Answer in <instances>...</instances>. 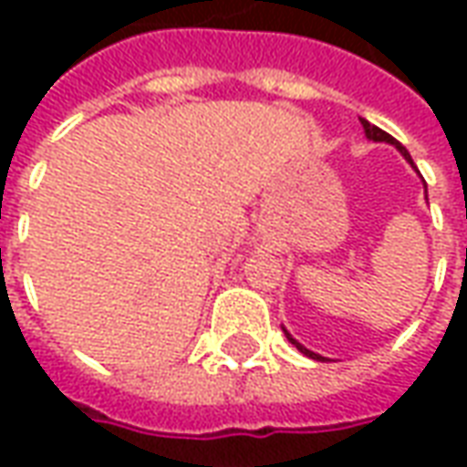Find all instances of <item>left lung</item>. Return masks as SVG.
<instances>
[{
    "label": "left lung",
    "mask_w": 467,
    "mask_h": 467,
    "mask_svg": "<svg viewBox=\"0 0 467 467\" xmlns=\"http://www.w3.org/2000/svg\"><path fill=\"white\" fill-rule=\"evenodd\" d=\"M360 122H362V130H365V134H368L370 140H375V142H390V144H395V147H398V150H400V152L405 154V160H408V162L412 164L408 150H405V147H402L400 142H395V137H390V134H388V132H382L380 127H375V124H370V122H368V119H360ZM285 335H287V340H290V343H293L295 348H297V350L303 352V355H307V358H315V360H325V358H320V355H315L313 350H307V348H303V345L297 343V340H295L293 335L287 333V330H285Z\"/></svg>",
    "instance_id": "8db88e82"
}]
</instances>
